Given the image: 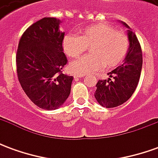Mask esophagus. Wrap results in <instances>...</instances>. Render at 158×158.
Returning a JSON list of instances; mask_svg holds the SVG:
<instances>
[{"label": "esophagus", "instance_id": "obj_1", "mask_svg": "<svg viewBox=\"0 0 158 158\" xmlns=\"http://www.w3.org/2000/svg\"><path fill=\"white\" fill-rule=\"evenodd\" d=\"M85 76V74H75L74 78H83Z\"/></svg>", "mask_w": 158, "mask_h": 158}]
</instances>
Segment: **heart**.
<instances>
[{"instance_id":"b5f03b06","label":"heart","mask_w":158,"mask_h":158,"mask_svg":"<svg viewBox=\"0 0 158 158\" xmlns=\"http://www.w3.org/2000/svg\"><path fill=\"white\" fill-rule=\"evenodd\" d=\"M62 49L69 57H77L89 46V54L73 61L70 71L85 74L98 71L104 67H116L125 57L129 49V40L123 31L115 30L106 23H98L84 28L79 36L67 35L62 40Z\"/></svg>"}]
</instances>
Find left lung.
Listing matches in <instances>:
<instances>
[{
    "label": "left lung",
    "mask_w": 158,
    "mask_h": 158,
    "mask_svg": "<svg viewBox=\"0 0 158 158\" xmlns=\"http://www.w3.org/2000/svg\"><path fill=\"white\" fill-rule=\"evenodd\" d=\"M128 29L129 49L121 66L107 73L109 78L96 84L95 98L101 106L111 108L127 102L135 92L142 69V51L135 34L124 22Z\"/></svg>",
    "instance_id": "1"
}]
</instances>
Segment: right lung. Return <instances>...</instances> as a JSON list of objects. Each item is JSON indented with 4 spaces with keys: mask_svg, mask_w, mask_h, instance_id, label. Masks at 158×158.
Returning <instances> with one entry per match:
<instances>
[{
    "mask_svg": "<svg viewBox=\"0 0 158 158\" xmlns=\"http://www.w3.org/2000/svg\"><path fill=\"white\" fill-rule=\"evenodd\" d=\"M61 21L44 18L26 29L17 52L19 83L33 103L45 110L59 108L70 95L73 76L63 74L67 64Z\"/></svg>",
    "mask_w": 158,
    "mask_h": 158,
    "instance_id": "1",
    "label": "right lung"
}]
</instances>
